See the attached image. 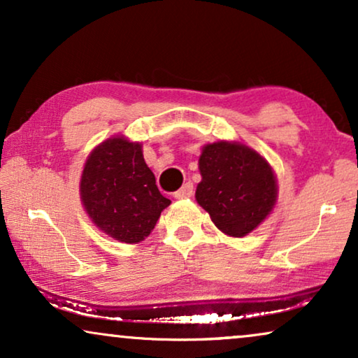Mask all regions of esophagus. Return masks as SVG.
<instances>
[{
	"label": "esophagus",
	"instance_id": "esophagus-1",
	"mask_svg": "<svg viewBox=\"0 0 358 358\" xmlns=\"http://www.w3.org/2000/svg\"><path fill=\"white\" fill-rule=\"evenodd\" d=\"M194 194V184L192 182H185L182 187H180L178 192H174L176 199H187Z\"/></svg>",
	"mask_w": 358,
	"mask_h": 358
}]
</instances>
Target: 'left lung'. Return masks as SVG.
Listing matches in <instances>:
<instances>
[{"label": "left lung", "instance_id": "1", "mask_svg": "<svg viewBox=\"0 0 358 358\" xmlns=\"http://www.w3.org/2000/svg\"><path fill=\"white\" fill-rule=\"evenodd\" d=\"M199 169L202 182L195 199L224 234L246 236L272 212L277 200L275 176L254 150L228 141L207 145Z\"/></svg>", "mask_w": 358, "mask_h": 358}]
</instances>
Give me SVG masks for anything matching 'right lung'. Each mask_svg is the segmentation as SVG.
Returning a JSON list of instances; mask_svg holds the SVG:
<instances>
[{"label":"right lung","mask_w":358,"mask_h":358,"mask_svg":"<svg viewBox=\"0 0 358 358\" xmlns=\"http://www.w3.org/2000/svg\"><path fill=\"white\" fill-rule=\"evenodd\" d=\"M81 200L97 228L120 243H140L171 203L161 195L140 143L114 136L87 156Z\"/></svg>","instance_id":"add662e5"}]
</instances>
